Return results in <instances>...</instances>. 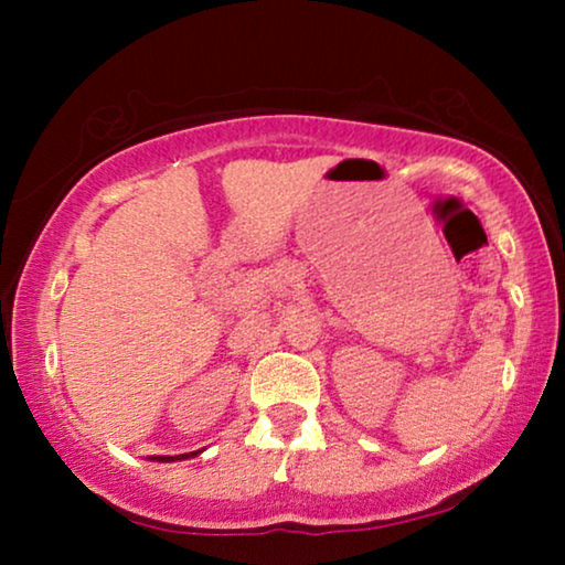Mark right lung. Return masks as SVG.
<instances>
[{
    "mask_svg": "<svg viewBox=\"0 0 565 565\" xmlns=\"http://www.w3.org/2000/svg\"><path fill=\"white\" fill-rule=\"evenodd\" d=\"M203 450H195V452H184V455H151L149 460L153 462H174V460H188V458H195V455H200Z\"/></svg>",
    "mask_w": 565,
    "mask_h": 565,
    "instance_id": "1",
    "label": "right lung"
}]
</instances>
